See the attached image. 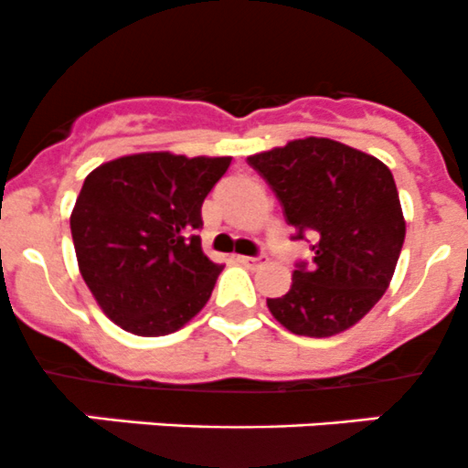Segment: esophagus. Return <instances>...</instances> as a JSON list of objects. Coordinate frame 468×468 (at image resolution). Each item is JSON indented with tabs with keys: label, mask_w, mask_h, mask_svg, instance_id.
<instances>
[{
	"label": "esophagus",
	"mask_w": 468,
	"mask_h": 468,
	"mask_svg": "<svg viewBox=\"0 0 468 468\" xmlns=\"http://www.w3.org/2000/svg\"><path fill=\"white\" fill-rule=\"evenodd\" d=\"M236 259L248 268H259L266 263V254H257V257H236Z\"/></svg>",
	"instance_id": "esophagus-1"
}]
</instances>
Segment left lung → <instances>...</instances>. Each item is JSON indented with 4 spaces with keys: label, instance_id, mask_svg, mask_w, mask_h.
Segmentation results:
<instances>
[{
    "label": "left lung",
    "instance_id": "obj_1",
    "mask_svg": "<svg viewBox=\"0 0 468 468\" xmlns=\"http://www.w3.org/2000/svg\"><path fill=\"white\" fill-rule=\"evenodd\" d=\"M280 200L293 240L312 239V261L295 263L291 289L268 309L300 336L339 335L385 295L402 240L398 188L376 156L330 138H300L248 156Z\"/></svg>",
    "mask_w": 468,
    "mask_h": 468
}]
</instances>
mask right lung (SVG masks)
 Here are the masks:
<instances>
[{"label": "right lung", "instance_id": "right-lung-1", "mask_svg": "<svg viewBox=\"0 0 468 468\" xmlns=\"http://www.w3.org/2000/svg\"><path fill=\"white\" fill-rule=\"evenodd\" d=\"M232 156H120L92 170L70 216L83 282L106 316L138 336L186 325L223 266L202 252V202Z\"/></svg>", "mask_w": 468, "mask_h": 468}]
</instances>
